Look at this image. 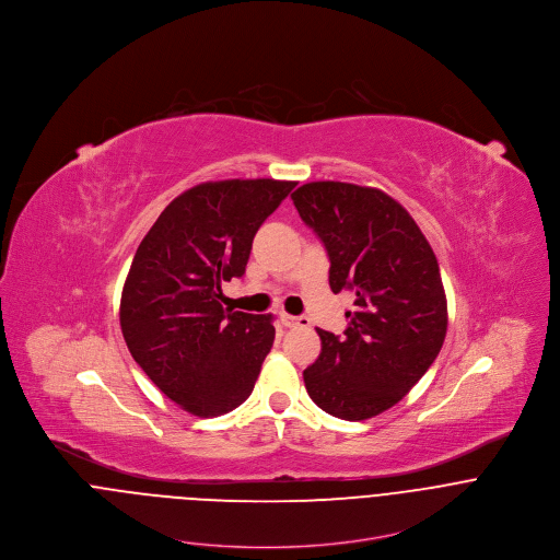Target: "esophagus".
I'll list each match as a JSON object with an SVG mask.
<instances>
[{
    "label": "esophagus",
    "mask_w": 560,
    "mask_h": 560,
    "mask_svg": "<svg viewBox=\"0 0 560 560\" xmlns=\"http://www.w3.org/2000/svg\"><path fill=\"white\" fill-rule=\"evenodd\" d=\"M280 319H282L287 327H311V319L308 317H293V315L282 313Z\"/></svg>",
    "instance_id": "esophagus-1"
}]
</instances>
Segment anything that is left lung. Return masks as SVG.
<instances>
[{"label":"left lung","mask_w":560,"mask_h":560,"mask_svg":"<svg viewBox=\"0 0 560 560\" xmlns=\"http://www.w3.org/2000/svg\"><path fill=\"white\" fill-rule=\"evenodd\" d=\"M291 198L327 249L329 289L355 291L345 334L317 329L320 355L304 371L306 390L336 418H373L399 402L442 349L448 313L438 258L382 189L317 180Z\"/></svg>","instance_id":"8db88e82"}]
</instances>
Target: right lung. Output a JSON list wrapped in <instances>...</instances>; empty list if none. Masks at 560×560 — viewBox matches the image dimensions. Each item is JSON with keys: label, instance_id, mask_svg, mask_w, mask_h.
<instances>
[{"label": "right lung", "instance_id": "1", "mask_svg": "<svg viewBox=\"0 0 560 560\" xmlns=\"http://www.w3.org/2000/svg\"><path fill=\"white\" fill-rule=\"evenodd\" d=\"M298 183L233 178L174 198L140 243L120 298L125 342L167 399L211 418L254 390L276 336L271 315L224 308L260 224Z\"/></svg>", "mask_w": 560, "mask_h": 560}]
</instances>
